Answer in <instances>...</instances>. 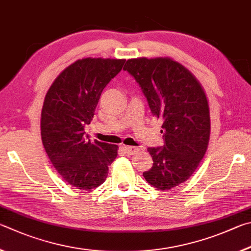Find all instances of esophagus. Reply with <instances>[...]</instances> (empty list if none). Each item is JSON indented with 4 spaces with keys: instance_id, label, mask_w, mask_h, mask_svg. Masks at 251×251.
Here are the masks:
<instances>
[{
    "instance_id": "1",
    "label": "esophagus",
    "mask_w": 251,
    "mask_h": 251,
    "mask_svg": "<svg viewBox=\"0 0 251 251\" xmlns=\"http://www.w3.org/2000/svg\"><path fill=\"white\" fill-rule=\"evenodd\" d=\"M125 151L128 155H133L140 151V149L138 147H125Z\"/></svg>"
}]
</instances>
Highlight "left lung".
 Returning <instances> with one entry per match:
<instances>
[{
  "instance_id": "obj_1",
  "label": "left lung",
  "mask_w": 251,
  "mask_h": 251,
  "mask_svg": "<svg viewBox=\"0 0 251 251\" xmlns=\"http://www.w3.org/2000/svg\"><path fill=\"white\" fill-rule=\"evenodd\" d=\"M126 70L141 87L154 117L163 120L164 146L149 148V184L162 191L187 181L207 150L210 134L208 101L190 70L168 57L128 59Z\"/></svg>"
}]
</instances>
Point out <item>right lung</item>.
I'll return each instance as SVG.
<instances>
[{
	"mask_svg": "<svg viewBox=\"0 0 251 251\" xmlns=\"http://www.w3.org/2000/svg\"><path fill=\"white\" fill-rule=\"evenodd\" d=\"M126 59L83 58L59 74L48 89L41 119L43 146L55 170L78 190H92L107 178L118 146L90 142V125L101 92Z\"/></svg>",
	"mask_w": 251,
	"mask_h": 251,
	"instance_id": "right-lung-1",
	"label": "right lung"
}]
</instances>
